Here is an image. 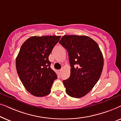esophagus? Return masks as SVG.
<instances>
[{"label":"esophagus","instance_id":"obj_1","mask_svg":"<svg viewBox=\"0 0 121 121\" xmlns=\"http://www.w3.org/2000/svg\"><path fill=\"white\" fill-rule=\"evenodd\" d=\"M62 69H59V74H61V73H62Z\"/></svg>","mask_w":121,"mask_h":121}]
</instances>
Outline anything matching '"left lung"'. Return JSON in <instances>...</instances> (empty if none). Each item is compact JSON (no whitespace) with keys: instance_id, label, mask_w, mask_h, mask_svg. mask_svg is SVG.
I'll return each instance as SVG.
<instances>
[{"instance_id":"obj_1","label":"left lung","mask_w":121,"mask_h":121,"mask_svg":"<svg viewBox=\"0 0 121 121\" xmlns=\"http://www.w3.org/2000/svg\"><path fill=\"white\" fill-rule=\"evenodd\" d=\"M68 52L70 75L63 81L69 96L80 98L93 88L100 78L104 58L99 46L88 36L64 35L59 42Z\"/></svg>"}]
</instances>
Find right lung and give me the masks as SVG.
Masks as SVG:
<instances>
[{"instance_id":"1","label":"right lung","mask_w":121,"mask_h":121,"mask_svg":"<svg viewBox=\"0 0 121 121\" xmlns=\"http://www.w3.org/2000/svg\"><path fill=\"white\" fill-rule=\"evenodd\" d=\"M60 36H32L21 46L16 59L18 75L25 89L35 96L50 93L57 75L48 57Z\"/></svg>"}]
</instances>
